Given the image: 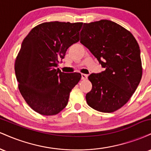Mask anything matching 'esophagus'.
Instances as JSON below:
<instances>
[{"mask_svg": "<svg viewBox=\"0 0 151 151\" xmlns=\"http://www.w3.org/2000/svg\"><path fill=\"white\" fill-rule=\"evenodd\" d=\"M88 77V75L87 74H81V79H86Z\"/></svg>", "mask_w": 151, "mask_h": 151, "instance_id": "34e87169", "label": "esophagus"}]
</instances>
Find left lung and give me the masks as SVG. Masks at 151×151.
<instances>
[{"label":"left lung","mask_w":151,"mask_h":151,"mask_svg":"<svg viewBox=\"0 0 151 151\" xmlns=\"http://www.w3.org/2000/svg\"><path fill=\"white\" fill-rule=\"evenodd\" d=\"M80 42L106 70L88 77L92 89L86 93L90 107L111 113L125 105L142 77L140 48L131 32L113 21L84 23Z\"/></svg>","instance_id":"obj_1"}]
</instances>
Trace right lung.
I'll return each instance as SVG.
<instances>
[{"label":"right lung","mask_w":151,"mask_h":151,"mask_svg":"<svg viewBox=\"0 0 151 151\" xmlns=\"http://www.w3.org/2000/svg\"><path fill=\"white\" fill-rule=\"evenodd\" d=\"M83 22H47L33 27L22 41L15 62L18 89L37 113L56 115L67 105L80 73L56 69L67 49L79 40Z\"/></svg>","instance_id":"right-lung-1"}]
</instances>
